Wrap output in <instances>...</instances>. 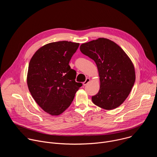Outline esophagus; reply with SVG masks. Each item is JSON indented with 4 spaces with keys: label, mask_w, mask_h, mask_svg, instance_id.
Here are the masks:
<instances>
[{
    "label": "esophagus",
    "mask_w": 157,
    "mask_h": 157,
    "mask_svg": "<svg viewBox=\"0 0 157 157\" xmlns=\"http://www.w3.org/2000/svg\"><path fill=\"white\" fill-rule=\"evenodd\" d=\"M89 82H90V78H86V81L83 82V85H84V86H86V85H87Z\"/></svg>",
    "instance_id": "1"
}]
</instances>
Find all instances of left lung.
I'll use <instances>...</instances> for the list:
<instances>
[{"mask_svg":"<svg viewBox=\"0 0 157 157\" xmlns=\"http://www.w3.org/2000/svg\"><path fill=\"white\" fill-rule=\"evenodd\" d=\"M80 50L98 67L100 89L93 103L105 110L120 106L128 96L136 81L133 64L117 43L99 38L81 44Z\"/></svg>","mask_w":157,"mask_h":157,"instance_id":"8db88e82","label":"left lung"}]
</instances>
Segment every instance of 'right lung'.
<instances>
[{"mask_svg":"<svg viewBox=\"0 0 157 157\" xmlns=\"http://www.w3.org/2000/svg\"><path fill=\"white\" fill-rule=\"evenodd\" d=\"M79 43L52 42L40 48L32 57L27 81L37 104L51 116H58L69 107L82 83L69 62Z\"/></svg>","mask_w":157,"mask_h":157,"instance_id":"add662e5","label":"right lung"}]
</instances>
